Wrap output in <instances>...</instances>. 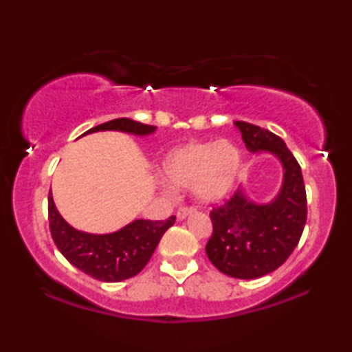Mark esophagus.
<instances>
[{
    "mask_svg": "<svg viewBox=\"0 0 352 352\" xmlns=\"http://www.w3.org/2000/svg\"><path fill=\"white\" fill-rule=\"evenodd\" d=\"M192 211H194V208H192V206H181L179 210H177V213H176V218L179 219V221H182V219H186L187 216H189Z\"/></svg>",
    "mask_w": 352,
    "mask_h": 352,
    "instance_id": "obj_1",
    "label": "esophagus"
}]
</instances>
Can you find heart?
I'll return each mask as SVG.
<instances>
[{"label": "heart", "mask_w": 352, "mask_h": 352, "mask_svg": "<svg viewBox=\"0 0 352 352\" xmlns=\"http://www.w3.org/2000/svg\"><path fill=\"white\" fill-rule=\"evenodd\" d=\"M242 170V152L234 142L192 141L171 148L158 166V176L171 187H192L205 205L219 204L234 190Z\"/></svg>", "instance_id": "1"}]
</instances>
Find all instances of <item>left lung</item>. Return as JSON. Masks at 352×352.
<instances>
[{"mask_svg":"<svg viewBox=\"0 0 352 352\" xmlns=\"http://www.w3.org/2000/svg\"><path fill=\"white\" fill-rule=\"evenodd\" d=\"M252 153H271L280 162V190L267 204H256L243 189L210 213L213 235L206 256L226 276L259 278L276 271L300 242L306 224V190L301 168L285 142L267 129L234 122Z\"/></svg>","mask_w":352,"mask_h":352,"instance_id":"8db88e82","label":"left lung"}]
</instances>
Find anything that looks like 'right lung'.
Masks as SVG:
<instances>
[{
	"label": "right lung",
	"instance_id": "1",
	"mask_svg": "<svg viewBox=\"0 0 352 352\" xmlns=\"http://www.w3.org/2000/svg\"><path fill=\"white\" fill-rule=\"evenodd\" d=\"M157 126L129 118H117L86 131H120L133 136H148ZM47 214L52 240L59 252L76 269L100 282H122L134 277L146 267L163 234L175 224V216L166 221L134 219L133 223L110 234H89L67 223L57 211L52 194L47 197Z\"/></svg>",
	"mask_w": 352,
	"mask_h": 352
}]
</instances>
